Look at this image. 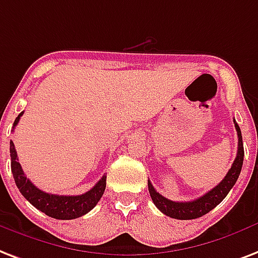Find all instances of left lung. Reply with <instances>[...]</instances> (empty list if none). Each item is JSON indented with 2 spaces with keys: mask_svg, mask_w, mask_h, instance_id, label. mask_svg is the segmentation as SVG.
Returning a JSON list of instances; mask_svg holds the SVG:
<instances>
[{
  "mask_svg": "<svg viewBox=\"0 0 258 258\" xmlns=\"http://www.w3.org/2000/svg\"><path fill=\"white\" fill-rule=\"evenodd\" d=\"M234 124L237 130V135H238V150H237V157L234 160L231 168L215 188H212L210 192L203 195L202 198L192 202H172V200L166 199L162 195H160L154 189V186L151 185V182H147L149 185V192H150L151 200L155 204V207L158 208L162 214L174 218V219H181V221H188V219H196L200 216L206 215L208 212L214 210V208L221 203L222 200L225 199L230 189L233 188L234 184L238 180L239 173L242 169L243 164V143H242V135H241V130L237 121L234 119Z\"/></svg>",
  "mask_w": 258,
  "mask_h": 258,
  "instance_id": "1",
  "label": "left lung"
}]
</instances>
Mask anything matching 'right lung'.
<instances>
[{"instance_id":"obj_1","label":"right lung","mask_w":258,"mask_h":258,"mask_svg":"<svg viewBox=\"0 0 258 258\" xmlns=\"http://www.w3.org/2000/svg\"><path fill=\"white\" fill-rule=\"evenodd\" d=\"M24 112H21L16 117L13 127L17 125L20 117L23 116ZM11 166L13 178L19 190L33 207L44 212L46 215L55 218V219H62V221H69V219H76L80 216L85 215L94 208V206L101 199L104 190H105V184H107V176H103V178L96 184L90 190L85 192L84 195H77V196H63V195H52L46 194L39 188L33 185L25 177L21 165L17 158L15 145L11 141Z\"/></svg>"}]
</instances>
